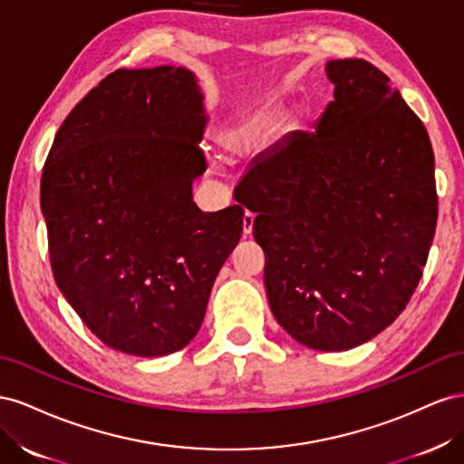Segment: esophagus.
<instances>
[{
	"label": "esophagus",
	"mask_w": 464,
	"mask_h": 464,
	"mask_svg": "<svg viewBox=\"0 0 464 464\" xmlns=\"http://www.w3.org/2000/svg\"><path fill=\"white\" fill-rule=\"evenodd\" d=\"M253 227H255V214H250V211H246V214L243 216V231H245V235L253 233Z\"/></svg>",
	"instance_id": "esophagus-1"
}]
</instances>
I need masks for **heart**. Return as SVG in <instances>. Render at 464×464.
<instances>
[{
  "label": "heart",
  "instance_id": "1",
  "mask_svg": "<svg viewBox=\"0 0 464 464\" xmlns=\"http://www.w3.org/2000/svg\"><path fill=\"white\" fill-rule=\"evenodd\" d=\"M277 112L274 109H258L245 116L235 118L219 131V143L231 153H246L255 148L260 138L276 122Z\"/></svg>",
  "mask_w": 464,
  "mask_h": 464
}]
</instances>
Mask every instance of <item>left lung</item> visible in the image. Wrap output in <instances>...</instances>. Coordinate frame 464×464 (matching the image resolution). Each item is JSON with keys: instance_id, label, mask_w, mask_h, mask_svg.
<instances>
[{"instance_id": "obj_1", "label": "left lung", "mask_w": 464, "mask_h": 464, "mask_svg": "<svg viewBox=\"0 0 464 464\" xmlns=\"http://www.w3.org/2000/svg\"><path fill=\"white\" fill-rule=\"evenodd\" d=\"M314 131L258 159L235 196L255 211L264 285L285 333L321 352L369 342L399 316L438 223L426 126L365 60H330Z\"/></svg>"}]
</instances>
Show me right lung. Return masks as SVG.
Returning a JSON list of instances; mask_svg holds the SVG:
<instances>
[{
  "label": "right lung",
  "mask_w": 464,
  "mask_h": 464,
  "mask_svg": "<svg viewBox=\"0 0 464 464\" xmlns=\"http://www.w3.org/2000/svg\"><path fill=\"white\" fill-rule=\"evenodd\" d=\"M208 114L187 68L116 70L68 114L41 180L54 280L109 348L182 350L243 233L241 206L202 211Z\"/></svg>",
  "instance_id": "obj_1"
}]
</instances>
